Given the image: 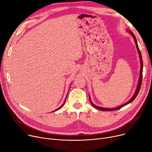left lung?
<instances>
[{
    "instance_id": "obj_1",
    "label": "left lung",
    "mask_w": 152,
    "mask_h": 152,
    "mask_svg": "<svg viewBox=\"0 0 152 152\" xmlns=\"http://www.w3.org/2000/svg\"><path fill=\"white\" fill-rule=\"evenodd\" d=\"M128 33L133 37L134 38V42H135V45H136V47H137V52L139 53V58H140V76H139V82H138V84H137V88H136V90H135L133 96L131 97V99L128 101L126 103H124V104H123L121 106H119V107H115V108H103V107H98L97 105H95V104H94V103H92V100H91V97L89 95V100L91 102V103L92 104V105L96 109H98V110H102V111H114V110H119L121 108H122L123 107H124L125 105L129 104V103H131L135 99V97H137V95L140 89V87H141V84H142V70H143V61H142V55H141V53H140V51L139 50V46H138V44H137V41L136 40V38H135L134 34H133L132 32L130 30H127V31Z\"/></svg>"
}]
</instances>
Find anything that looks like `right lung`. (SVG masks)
Listing matches in <instances>:
<instances>
[{"label": "right lung", "instance_id": "1", "mask_svg": "<svg viewBox=\"0 0 152 152\" xmlns=\"http://www.w3.org/2000/svg\"><path fill=\"white\" fill-rule=\"evenodd\" d=\"M66 97H67V95H66V97H65V101H64V102H63V104H62V105H61V106H60V107L59 108H58L57 109H56V110H55L54 111H52V112H53V111H57V110H58L60 109V108H61V107H63V106L64 105V104H65V101H66Z\"/></svg>", "mask_w": 152, "mask_h": 152}]
</instances>
